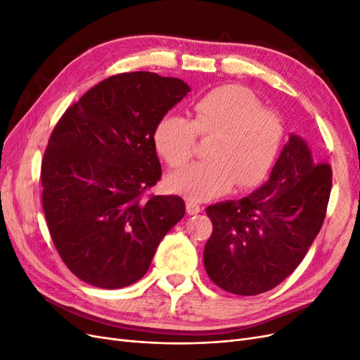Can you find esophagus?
Masks as SVG:
<instances>
[{
	"instance_id": "esophagus-1",
	"label": "esophagus",
	"mask_w": 360,
	"mask_h": 360,
	"mask_svg": "<svg viewBox=\"0 0 360 360\" xmlns=\"http://www.w3.org/2000/svg\"><path fill=\"white\" fill-rule=\"evenodd\" d=\"M202 209L201 207L197 204V202H193V201H188L186 202V212H188V214H197V213H200Z\"/></svg>"
}]
</instances>
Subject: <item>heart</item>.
Listing matches in <instances>:
<instances>
[{
	"instance_id": "1",
	"label": "heart",
	"mask_w": 360,
	"mask_h": 360,
	"mask_svg": "<svg viewBox=\"0 0 360 360\" xmlns=\"http://www.w3.org/2000/svg\"><path fill=\"white\" fill-rule=\"evenodd\" d=\"M195 134L213 136L209 160L193 163L168 177L171 191L192 201H207L264 180L282 143L279 117L263 110L254 94L238 86H221L193 105L191 122L168 114L158 123L153 143L169 167L179 168L193 155Z\"/></svg>"
}]
</instances>
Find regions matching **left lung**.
Listing matches in <instances>:
<instances>
[{
	"label": "left lung",
	"mask_w": 360,
	"mask_h": 360,
	"mask_svg": "<svg viewBox=\"0 0 360 360\" xmlns=\"http://www.w3.org/2000/svg\"><path fill=\"white\" fill-rule=\"evenodd\" d=\"M332 168L290 134L269 180L240 200L207 207L213 233L204 248L207 275L222 290L255 296L281 284L321 230Z\"/></svg>",
	"instance_id": "1"
}]
</instances>
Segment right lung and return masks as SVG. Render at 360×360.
I'll return each instance as SVG.
<instances>
[{"label": "right lung", "instance_id": "1", "mask_svg": "<svg viewBox=\"0 0 360 360\" xmlns=\"http://www.w3.org/2000/svg\"><path fill=\"white\" fill-rule=\"evenodd\" d=\"M191 86L151 72L114 75L60 118L41 162L52 242L75 276L99 288L143 278L184 216L177 195L144 192L162 176L153 134Z\"/></svg>", "mask_w": 360, "mask_h": 360}]
</instances>
